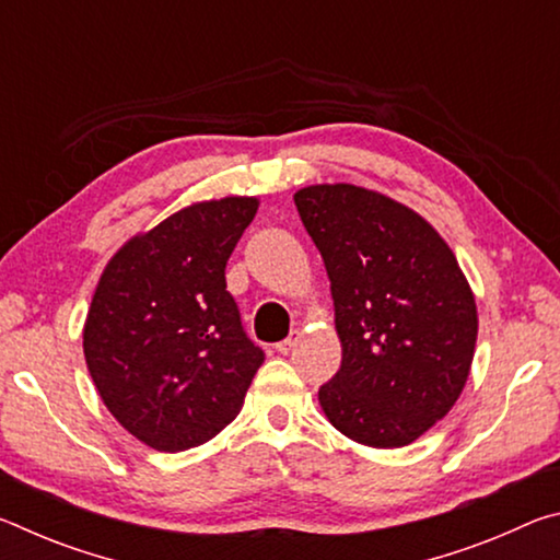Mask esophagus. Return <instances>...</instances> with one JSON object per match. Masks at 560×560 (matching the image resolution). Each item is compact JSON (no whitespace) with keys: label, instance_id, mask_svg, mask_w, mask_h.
I'll return each mask as SVG.
<instances>
[{"label":"esophagus","instance_id":"1","mask_svg":"<svg viewBox=\"0 0 560 560\" xmlns=\"http://www.w3.org/2000/svg\"><path fill=\"white\" fill-rule=\"evenodd\" d=\"M299 340H301V330H291V336H289V338L279 340V343H277V350H279V353L287 355V353H291L293 348H296Z\"/></svg>","mask_w":560,"mask_h":560}]
</instances>
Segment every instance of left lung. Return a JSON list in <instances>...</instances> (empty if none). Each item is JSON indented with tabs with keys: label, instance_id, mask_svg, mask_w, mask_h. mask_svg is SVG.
I'll return each instance as SVG.
<instances>
[{
	"label": "left lung",
	"instance_id": "obj_1",
	"mask_svg": "<svg viewBox=\"0 0 560 560\" xmlns=\"http://www.w3.org/2000/svg\"><path fill=\"white\" fill-rule=\"evenodd\" d=\"M293 202L324 257L343 348L318 402L353 442L405 447L469 377L479 330L469 281L424 217L375 189L311 185Z\"/></svg>",
	"mask_w": 560,
	"mask_h": 560
}]
</instances>
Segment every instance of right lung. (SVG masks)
<instances>
[{"instance_id":"obj_1","label":"right lung","mask_w":560,"mask_h":560,"mask_svg":"<svg viewBox=\"0 0 560 560\" xmlns=\"http://www.w3.org/2000/svg\"><path fill=\"white\" fill-rule=\"evenodd\" d=\"M257 197L195 202L113 254L83 355L108 412L148 447L183 452L242 410L264 350L246 338L224 267Z\"/></svg>"}]
</instances>
